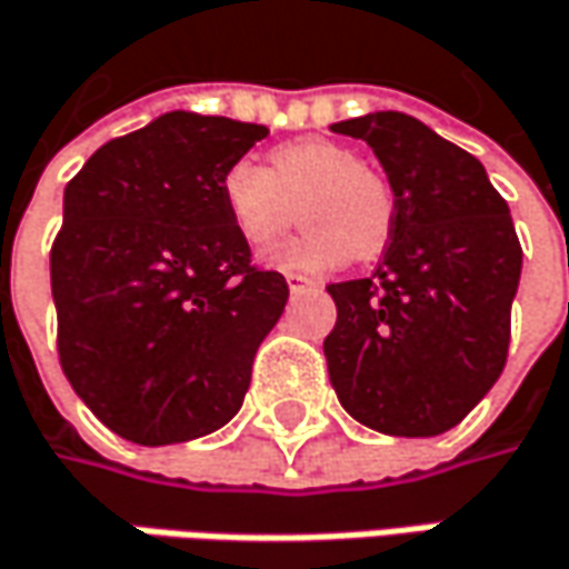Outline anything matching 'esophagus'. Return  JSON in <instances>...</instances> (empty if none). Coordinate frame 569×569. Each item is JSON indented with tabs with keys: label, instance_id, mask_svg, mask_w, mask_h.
<instances>
[{
	"label": "esophagus",
	"instance_id": "34e87169",
	"mask_svg": "<svg viewBox=\"0 0 569 569\" xmlns=\"http://www.w3.org/2000/svg\"><path fill=\"white\" fill-rule=\"evenodd\" d=\"M286 283H289V292H292V296H299V292H306V289H318V280L306 277V273H286Z\"/></svg>",
	"mask_w": 569,
	"mask_h": 569
}]
</instances>
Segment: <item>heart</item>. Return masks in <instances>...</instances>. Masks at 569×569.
Here are the masks:
<instances>
[{"instance_id":"heart-1","label":"heart","mask_w":569,"mask_h":569,"mask_svg":"<svg viewBox=\"0 0 569 569\" xmlns=\"http://www.w3.org/2000/svg\"><path fill=\"white\" fill-rule=\"evenodd\" d=\"M218 192L234 231L257 251L280 244L302 209L306 231L277 253V263L292 270H338L353 253L373 257L396 221V192L386 173L328 138L273 148L270 170L234 160Z\"/></svg>"}]
</instances>
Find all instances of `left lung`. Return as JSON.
Returning <instances> with one entry per match:
<instances>
[{"instance_id": "obj_1", "label": "left lung", "mask_w": 569, "mask_h": 569, "mask_svg": "<svg viewBox=\"0 0 569 569\" xmlns=\"http://www.w3.org/2000/svg\"><path fill=\"white\" fill-rule=\"evenodd\" d=\"M367 141L396 192L383 263L367 280L331 283L338 321L325 338L328 377L360 425L431 438L499 380L521 244L483 163L402 112L331 124Z\"/></svg>"}]
</instances>
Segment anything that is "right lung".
<instances>
[{"label": "right lung", "mask_w": 569, "mask_h": 569, "mask_svg": "<svg viewBox=\"0 0 569 569\" xmlns=\"http://www.w3.org/2000/svg\"><path fill=\"white\" fill-rule=\"evenodd\" d=\"M260 138L263 124L167 112L102 144L63 189L57 353L124 441L160 448L228 425L283 316V273L253 267L218 192Z\"/></svg>", "instance_id": "right-lung-1"}]
</instances>
